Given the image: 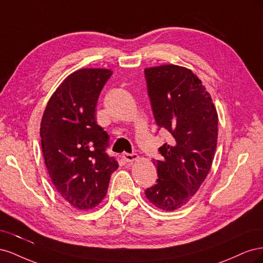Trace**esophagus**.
Returning <instances> with one entry per match:
<instances>
[{"mask_svg": "<svg viewBox=\"0 0 263 263\" xmlns=\"http://www.w3.org/2000/svg\"><path fill=\"white\" fill-rule=\"evenodd\" d=\"M123 159L128 163H132L134 161H136L138 159V156L136 154H124L123 155Z\"/></svg>", "mask_w": 263, "mask_h": 263, "instance_id": "34e87169", "label": "esophagus"}]
</instances>
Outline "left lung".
<instances>
[{
  "mask_svg": "<svg viewBox=\"0 0 263 263\" xmlns=\"http://www.w3.org/2000/svg\"><path fill=\"white\" fill-rule=\"evenodd\" d=\"M148 94L158 126L171 135L159 148L157 184L146 190L156 208L173 212L184 206L211 170L218 136V115L211 94L185 67L161 65L145 69Z\"/></svg>",
  "mask_w": 263,
  "mask_h": 263,
  "instance_id": "obj_1",
  "label": "left lung"
}]
</instances>
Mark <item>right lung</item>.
I'll list each match as a JSON object with an SVG mask.
<instances>
[{"label":"right lung","mask_w":263,"mask_h":263,"mask_svg":"<svg viewBox=\"0 0 263 263\" xmlns=\"http://www.w3.org/2000/svg\"><path fill=\"white\" fill-rule=\"evenodd\" d=\"M110 69L83 68L52 93L41 123L46 168L58 193L77 210H92L106 196L118 162L105 153L108 136L95 122Z\"/></svg>","instance_id":"add662e5"}]
</instances>
